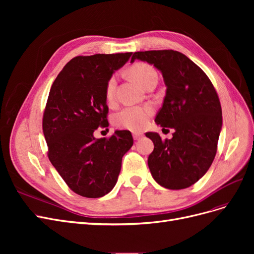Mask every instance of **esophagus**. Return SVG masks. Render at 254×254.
<instances>
[{
	"label": "esophagus",
	"instance_id": "34e87169",
	"mask_svg": "<svg viewBox=\"0 0 254 254\" xmlns=\"http://www.w3.org/2000/svg\"><path fill=\"white\" fill-rule=\"evenodd\" d=\"M132 135H133V139L136 141V140H140L141 137L143 136V134L142 133H140V132H133L132 133Z\"/></svg>",
	"mask_w": 254,
	"mask_h": 254
}]
</instances>
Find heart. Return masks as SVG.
I'll return each mask as SVG.
<instances>
[{"mask_svg": "<svg viewBox=\"0 0 254 254\" xmlns=\"http://www.w3.org/2000/svg\"><path fill=\"white\" fill-rule=\"evenodd\" d=\"M129 74L144 88H146L151 80L158 79L156 70L147 64H135L130 67ZM117 84L118 80L115 75L111 76L109 80L107 81L105 93L108 101H112L114 98ZM151 114L152 108L150 106H128L115 114L114 124L120 128L131 130V131H141L148 125Z\"/></svg>", "mask_w": 254, "mask_h": 254, "instance_id": "b5f03b06", "label": "heart"}]
</instances>
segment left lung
Masks as SVG:
<instances>
[{
    "label": "left lung",
    "instance_id": "8db88e82",
    "mask_svg": "<svg viewBox=\"0 0 254 254\" xmlns=\"http://www.w3.org/2000/svg\"><path fill=\"white\" fill-rule=\"evenodd\" d=\"M136 59L162 74L166 94L155 122L175 130L165 141L157 132L146 133L155 145L149 171L161 187L187 189L202 178L216 155L222 127L219 98L205 73L180 52H135L130 63Z\"/></svg>",
    "mask_w": 254,
    "mask_h": 254
}]
</instances>
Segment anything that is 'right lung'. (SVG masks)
<instances>
[{
    "label": "right lung",
    "instance_id": "1",
    "mask_svg": "<svg viewBox=\"0 0 254 254\" xmlns=\"http://www.w3.org/2000/svg\"><path fill=\"white\" fill-rule=\"evenodd\" d=\"M131 55L75 57L52 84L42 122L49 159L68 188L82 197L98 198L112 190L122 159L133 145L127 130H117L109 139L94 136L99 126H108L107 81Z\"/></svg>",
    "mask_w": 254,
    "mask_h": 254
}]
</instances>
